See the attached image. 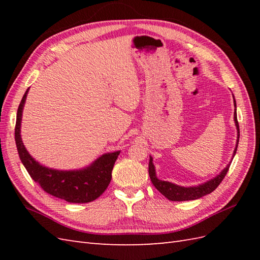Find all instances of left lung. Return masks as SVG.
I'll return each mask as SVG.
<instances>
[{
	"instance_id": "obj_1",
	"label": "left lung",
	"mask_w": 260,
	"mask_h": 260,
	"mask_svg": "<svg viewBox=\"0 0 260 260\" xmlns=\"http://www.w3.org/2000/svg\"><path fill=\"white\" fill-rule=\"evenodd\" d=\"M234 103H235V107H236V101L234 97ZM237 108V107H236ZM237 109H235L234 113V119H235V124L237 127V131H238V139H237V145L234 151V156L237 152V147H238V143H239V124L238 120H237ZM231 162L225 167L221 172H220L219 175L215 176V178L211 179L210 181H207L206 183H202L200 185L197 186H181V185H176L174 183H171V182L168 181H162L158 180L156 173H155V167L153 164V158L150 156V163H148V174H150V178L153 185L156 187V189L162 193V194L169 199L171 201H187V200H197L199 198H202L204 196L209 194L212 191L217 189L218 185L221 183V181L227 174L228 170L230 168Z\"/></svg>"
}]
</instances>
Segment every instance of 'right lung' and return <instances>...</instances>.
<instances>
[{
  "label": "right lung",
  "instance_id": "1",
  "mask_svg": "<svg viewBox=\"0 0 260 260\" xmlns=\"http://www.w3.org/2000/svg\"><path fill=\"white\" fill-rule=\"evenodd\" d=\"M29 89L19 105L15 123V144L19 156L33 181L49 194L70 203H87L101 197L112 180V171L120 151L106 153L81 170L60 171L43 167L33 158L21 139V120L24 103Z\"/></svg>",
  "mask_w": 260,
  "mask_h": 260
}]
</instances>
